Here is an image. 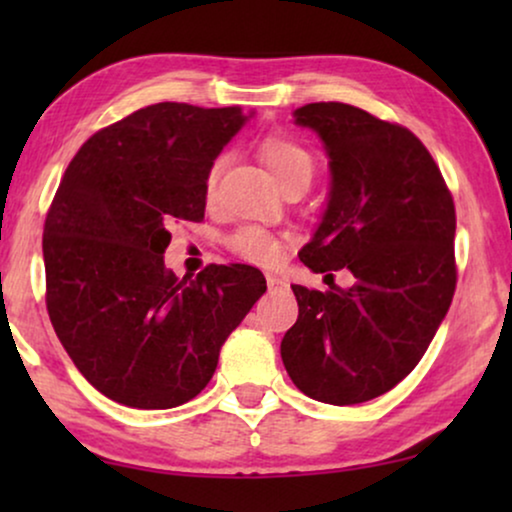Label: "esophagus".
<instances>
[{"instance_id": "1", "label": "esophagus", "mask_w": 512, "mask_h": 512, "mask_svg": "<svg viewBox=\"0 0 512 512\" xmlns=\"http://www.w3.org/2000/svg\"><path fill=\"white\" fill-rule=\"evenodd\" d=\"M268 286H270V291H282V289H286V284L282 277H275V275H268Z\"/></svg>"}]
</instances>
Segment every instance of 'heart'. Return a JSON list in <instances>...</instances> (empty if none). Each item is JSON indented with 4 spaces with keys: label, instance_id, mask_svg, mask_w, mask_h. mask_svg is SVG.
Segmentation results:
<instances>
[{
    "label": "heart",
    "instance_id": "b5f03b06",
    "mask_svg": "<svg viewBox=\"0 0 512 512\" xmlns=\"http://www.w3.org/2000/svg\"><path fill=\"white\" fill-rule=\"evenodd\" d=\"M261 158L268 167L279 188L291 181H305L310 184L314 174V158L303 144L286 137H268L261 144ZM223 160L216 158L205 174V195L212 198L219 181ZM228 247L244 261L256 265H272L284 254V240L261 226H242L228 237Z\"/></svg>",
    "mask_w": 512,
    "mask_h": 512
}]
</instances>
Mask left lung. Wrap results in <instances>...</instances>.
I'll return each instance as SVG.
<instances>
[{
  "instance_id": "obj_1",
  "label": "left lung",
  "mask_w": 512,
  "mask_h": 512,
  "mask_svg": "<svg viewBox=\"0 0 512 512\" xmlns=\"http://www.w3.org/2000/svg\"><path fill=\"white\" fill-rule=\"evenodd\" d=\"M293 118L317 132L331 170L324 216L298 256L312 272L347 268L354 286L291 284L298 321L282 361L314 401L366 403L417 366L450 310L454 202L408 128L342 102L305 104Z\"/></svg>"
}]
</instances>
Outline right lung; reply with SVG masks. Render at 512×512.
Listing matches in <instances>:
<instances>
[{"instance_id":"right-lung-1","label":"right lung","mask_w":512,"mask_h":512,"mask_svg":"<svg viewBox=\"0 0 512 512\" xmlns=\"http://www.w3.org/2000/svg\"><path fill=\"white\" fill-rule=\"evenodd\" d=\"M251 116L151 104L95 132L60 181L44 226L48 317L111 401L139 410L191 401L268 289L251 265L179 279L163 258L174 223L205 219L209 165Z\"/></svg>"}]
</instances>
